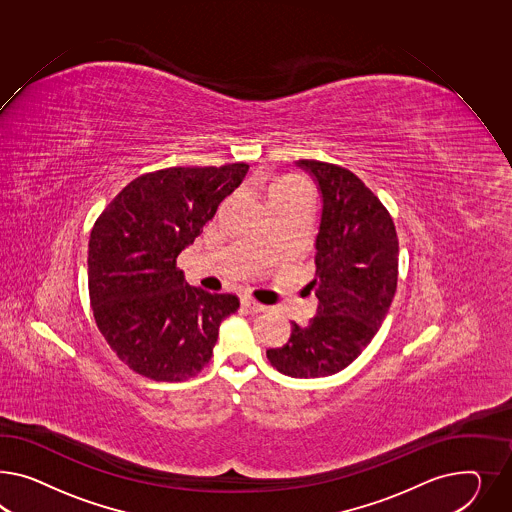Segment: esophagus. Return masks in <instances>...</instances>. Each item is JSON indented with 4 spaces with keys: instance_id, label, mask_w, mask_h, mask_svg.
<instances>
[{
    "instance_id": "obj_1",
    "label": "esophagus",
    "mask_w": 512,
    "mask_h": 512,
    "mask_svg": "<svg viewBox=\"0 0 512 512\" xmlns=\"http://www.w3.org/2000/svg\"><path fill=\"white\" fill-rule=\"evenodd\" d=\"M242 305H244L246 309H249V311H253V313H261V311L266 309V305L259 304L257 300H253V298H249V296L242 298Z\"/></svg>"
}]
</instances>
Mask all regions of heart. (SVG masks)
<instances>
[{"label": "heart", "instance_id": "b5f03b06", "mask_svg": "<svg viewBox=\"0 0 512 512\" xmlns=\"http://www.w3.org/2000/svg\"><path fill=\"white\" fill-rule=\"evenodd\" d=\"M294 195H307V186H305L304 180L298 179V177H285V179L277 180L276 184L270 188L268 201L272 205L283 197H294Z\"/></svg>", "mask_w": 512, "mask_h": 512}]
</instances>
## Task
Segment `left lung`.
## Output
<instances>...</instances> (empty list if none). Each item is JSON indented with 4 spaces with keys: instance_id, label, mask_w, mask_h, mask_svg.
<instances>
[{
    "instance_id": "8db88e82",
    "label": "left lung",
    "mask_w": 512,
    "mask_h": 512,
    "mask_svg": "<svg viewBox=\"0 0 512 512\" xmlns=\"http://www.w3.org/2000/svg\"><path fill=\"white\" fill-rule=\"evenodd\" d=\"M318 182L322 218L317 235L318 298L307 326L292 322L289 341L266 350L279 373L318 378L339 373L371 343L397 291L399 238L382 201L345 167L300 160Z\"/></svg>"
}]
</instances>
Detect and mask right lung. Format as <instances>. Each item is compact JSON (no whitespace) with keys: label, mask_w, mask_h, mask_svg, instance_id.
Returning <instances> with one entry per match:
<instances>
[{"label":"right lung","mask_w":512,"mask_h":512,"mask_svg":"<svg viewBox=\"0 0 512 512\" xmlns=\"http://www.w3.org/2000/svg\"><path fill=\"white\" fill-rule=\"evenodd\" d=\"M248 169L235 162L145 173L95 221L87 255L89 300L98 330L134 373L182 382L207 367L221 320L240 300L184 283L177 257Z\"/></svg>","instance_id":"1"}]
</instances>
